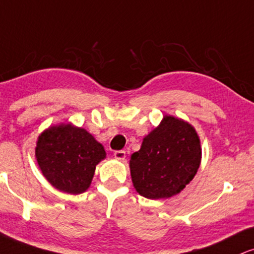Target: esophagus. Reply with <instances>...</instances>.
Here are the masks:
<instances>
[{
    "instance_id": "obj_1",
    "label": "esophagus",
    "mask_w": 254,
    "mask_h": 254,
    "mask_svg": "<svg viewBox=\"0 0 254 254\" xmlns=\"http://www.w3.org/2000/svg\"><path fill=\"white\" fill-rule=\"evenodd\" d=\"M114 156H115V158H117L118 161H124L125 157H127V152H125L124 150H117V151H115Z\"/></svg>"
}]
</instances>
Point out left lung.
I'll return each mask as SVG.
<instances>
[{"instance_id": "left-lung-1", "label": "left lung", "mask_w": 254, "mask_h": 254, "mask_svg": "<svg viewBox=\"0 0 254 254\" xmlns=\"http://www.w3.org/2000/svg\"><path fill=\"white\" fill-rule=\"evenodd\" d=\"M201 163L196 131L182 119L164 116L143 138L130 158V173L137 193L157 200L179 194L194 179Z\"/></svg>"}]
</instances>
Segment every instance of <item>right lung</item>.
<instances>
[{
    "label": "right lung",
    "mask_w": 254,
    "mask_h": 254,
    "mask_svg": "<svg viewBox=\"0 0 254 254\" xmlns=\"http://www.w3.org/2000/svg\"><path fill=\"white\" fill-rule=\"evenodd\" d=\"M35 157L42 175L54 188L75 195L87 190L96 166L106 152L86 130L63 123L39 136Z\"/></svg>",
    "instance_id": "1"
}]
</instances>
